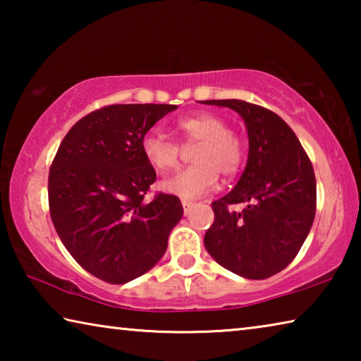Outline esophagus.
<instances>
[{"instance_id":"1","label":"esophagus","mask_w":361,"mask_h":361,"mask_svg":"<svg viewBox=\"0 0 361 361\" xmlns=\"http://www.w3.org/2000/svg\"><path fill=\"white\" fill-rule=\"evenodd\" d=\"M181 205H183V212H185V215H188V213L191 212L194 204L191 202V200H181Z\"/></svg>"}]
</instances>
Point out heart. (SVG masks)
I'll return each instance as SVG.
<instances>
[{
	"label": "heart",
	"instance_id": "1",
	"mask_svg": "<svg viewBox=\"0 0 361 361\" xmlns=\"http://www.w3.org/2000/svg\"><path fill=\"white\" fill-rule=\"evenodd\" d=\"M181 146L195 148L191 152V166L161 183L166 192L194 199L212 191L218 183V173L232 176L239 172L245 159L243 138L229 130L228 121L219 114L200 111L183 116L175 122ZM142 152L149 166L159 173L178 169L181 148L157 132H146L142 138Z\"/></svg>",
	"mask_w": 361,
	"mask_h": 361
}]
</instances>
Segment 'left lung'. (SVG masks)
Here are the masks:
<instances>
[{
	"mask_svg": "<svg viewBox=\"0 0 361 361\" xmlns=\"http://www.w3.org/2000/svg\"><path fill=\"white\" fill-rule=\"evenodd\" d=\"M239 113L248 130V161L239 183L212 202L215 221L204 243L216 262L245 279L262 280L296 258L312 228L317 183L295 132L271 109L243 100H205ZM245 203L240 212L228 207Z\"/></svg>",
	"mask_w": 361,
	"mask_h": 361,
	"instance_id": "1",
	"label": "left lung"
}]
</instances>
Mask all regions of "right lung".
<instances>
[{
	"label": "right lung",
	"mask_w": 361,
	"mask_h": 361,
	"mask_svg": "<svg viewBox=\"0 0 361 361\" xmlns=\"http://www.w3.org/2000/svg\"><path fill=\"white\" fill-rule=\"evenodd\" d=\"M175 105H108L66 133L49 169V213L79 266L103 282L122 285L162 258L183 215L180 199L156 192V170L142 138Z\"/></svg>",
	"instance_id": "1"
}]
</instances>
